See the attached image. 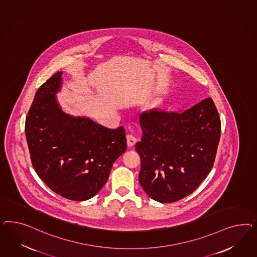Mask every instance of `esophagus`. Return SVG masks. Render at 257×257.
Masks as SVG:
<instances>
[{"instance_id":"obj_1","label":"esophagus","mask_w":257,"mask_h":257,"mask_svg":"<svg viewBox=\"0 0 257 257\" xmlns=\"http://www.w3.org/2000/svg\"><path fill=\"white\" fill-rule=\"evenodd\" d=\"M126 140H127V145H128V147H134L135 146V144L137 143V138L135 137V136H133V135H128L127 137H126Z\"/></svg>"}]
</instances>
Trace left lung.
Masks as SVG:
<instances>
[{"instance_id": "8db88e82", "label": "left lung", "mask_w": 257, "mask_h": 257, "mask_svg": "<svg viewBox=\"0 0 257 257\" xmlns=\"http://www.w3.org/2000/svg\"><path fill=\"white\" fill-rule=\"evenodd\" d=\"M140 185L155 201L173 202L191 194L210 172L220 138L212 98L183 113L152 109L140 117Z\"/></svg>"}]
</instances>
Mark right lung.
<instances>
[{
  "label": "right lung",
  "instance_id": "right-lung-1",
  "mask_svg": "<svg viewBox=\"0 0 257 257\" xmlns=\"http://www.w3.org/2000/svg\"><path fill=\"white\" fill-rule=\"evenodd\" d=\"M58 71L39 87L25 120L32 165L48 187L71 201H86L108 179L114 162L127 148L122 126L109 129L88 117L63 112L55 94Z\"/></svg>",
  "mask_w": 257,
  "mask_h": 257
}]
</instances>
